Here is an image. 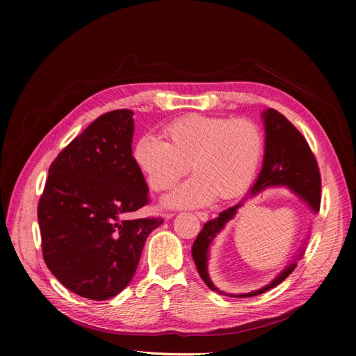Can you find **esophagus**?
<instances>
[{
	"label": "esophagus",
	"instance_id": "esophagus-1",
	"mask_svg": "<svg viewBox=\"0 0 356 356\" xmlns=\"http://www.w3.org/2000/svg\"><path fill=\"white\" fill-rule=\"evenodd\" d=\"M196 215H197V218H199L200 221H208L209 215H208L207 212H196Z\"/></svg>",
	"mask_w": 356,
	"mask_h": 356
}]
</instances>
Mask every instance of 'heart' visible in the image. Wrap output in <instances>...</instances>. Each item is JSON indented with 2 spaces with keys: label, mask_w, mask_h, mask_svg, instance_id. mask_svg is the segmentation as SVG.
<instances>
[{
  "label": "heart",
  "mask_w": 356,
  "mask_h": 356,
  "mask_svg": "<svg viewBox=\"0 0 356 356\" xmlns=\"http://www.w3.org/2000/svg\"><path fill=\"white\" fill-rule=\"evenodd\" d=\"M166 143L144 135L134 160L153 191L169 190L190 170L195 177L166 197L177 208H197L215 197H238L252 186L264 153V135L250 118L191 114L165 129Z\"/></svg>",
  "instance_id": "b5f03b06"
}]
</instances>
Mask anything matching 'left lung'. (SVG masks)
<instances>
[{"label": "left lung", "instance_id": "8db88e82", "mask_svg": "<svg viewBox=\"0 0 356 356\" xmlns=\"http://www.w3.org/2000/svg\"><path fill=\"white\" fill-rule=\"evenodd\" d=\"M266 124V153L263 169L251 191L258 193L272 186H286L298 196L303 197L314 212L319 211L321 207V172L315 154L306 141V138L300 134L298 129L291 123L288 118L279 111L268 108L263 113ZM242 207L239 202L234 207L222 211L217 218L209 220L203 224V230L199 233L191 248L193 260L197 267V272L203 282L211 289L221 293L212 284L208 273V250L224 225L232 220L238 209ZM296 263L289 264L285 270L277 275L273 281L252 293L236 296V297H252L263 294L266 291L275 288L293 273Z\"/></svg>", "mask_w": 356, "mask_h": 356}]
</instances>
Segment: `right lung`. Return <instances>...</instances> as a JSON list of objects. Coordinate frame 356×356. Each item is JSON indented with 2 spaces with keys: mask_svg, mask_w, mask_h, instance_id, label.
Wrapping results in <instances>:
<instances>
[{
  "mask_svg": "<svg viewBox=\"0 0 356 356\" xmlns=\"http://www.w3.org/2000/svg\"><path fill=\"white\" fill-rule=\"evenodd\" d=\"M134 113H105L51 161L37 217L42 258L72 293L108 300L134 277L160 217L127 215L149 203L132 156Z\"/></svg>",
  "mask_w": 356,
  "mask_h": 356,
  "instance_id": "obj_1",
  "label": "right lung"
}]
</instances>
